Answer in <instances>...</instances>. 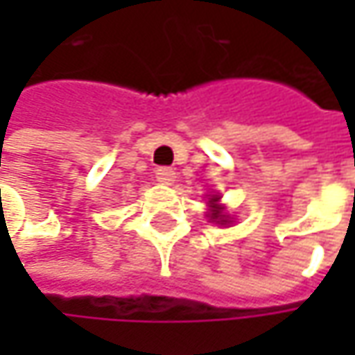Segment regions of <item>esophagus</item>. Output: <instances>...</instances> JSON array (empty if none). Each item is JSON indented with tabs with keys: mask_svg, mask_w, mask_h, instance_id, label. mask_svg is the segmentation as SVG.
<instances>
[{
	"mask_svg": "<svg viewBox=\"0 0 355 355\" xmlns=\"http://www.w3.org/2000/svg\"><path fill=\"white\" fill-rule=\"evenodd\" d=\"M156 178H157V182H162V184H166V185H171L173 182H175V171L171 170V168H157Z\"/></svg>",
	"mask_w": 355,
	"mask_h": 355,
	"instance_id": "obj_1",
	"label": "esophagus"
}]
</instances>
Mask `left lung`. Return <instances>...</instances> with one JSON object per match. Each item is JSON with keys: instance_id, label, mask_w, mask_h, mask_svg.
Masks as SVG:
<instances>
[{"instance_id": "1", "label": "left lung", "mask_w": 355, "mask_h": 355, "mask_svg": "<svg viewBox=\"0 0 355 355\" xmlns=\"http://www.w3.org/2000/svg\"><path fill=\"white\" fill-rule=\"evenodd\" d=\"M219 199H221L219 196H211V198H209V207H211V209H209V219L215 221V223H219V225H227V223H231V221H229V217L223 213L225 207L217 203Z\"/></svg>"}]
</instances>
